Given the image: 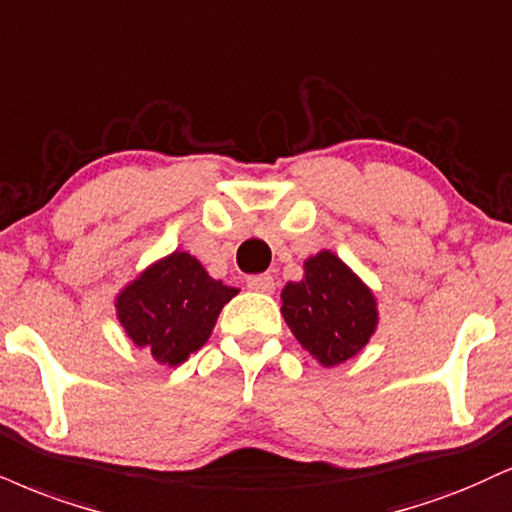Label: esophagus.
<instances>
[{"instance_id": "34e87169", "label": "esophagus", "mask_w": 512, "mask_h": 512, "mask_svg": "<svg viewBox=\"0 0 512 512\" xmlns=\"http://www.w3.org/2000/svg\"><path fill=\"white\" fill-rule=\"evenodd\" d=\"M248 288H250V291L272 295L274 288H276L274 276H272V274H255V276H248Z\"/></svg>"}]
</instances>
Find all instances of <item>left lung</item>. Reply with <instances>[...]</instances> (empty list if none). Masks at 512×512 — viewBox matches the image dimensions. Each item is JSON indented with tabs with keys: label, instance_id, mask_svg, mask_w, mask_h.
Here are the masks:
<instances>
[{
	"label": "left lung",
	"instance_id": "obj_1",
	"mask_svg": "<svg viewBox=\"0 0 512 512\" xmlns=\"http://www.w3.org/2000/svg\"><path fill=\"white\" fill-rule=\"evenodd\" d=\"M281 315L322 367H336L362 353L379 326L372 288L331 250L307 257L303 279L283 286Z\"/></svg>",
	"mask_w": 512,
	"mask_h": 512
}]
</instances>
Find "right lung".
Segmentation results:
<instances>
[{
    "label": "right lung",
    "instance_id": "add662e5",
    "mask_svg": "<svg viewBox=\"0 0 512 512\" xmlns=\"http://www.w3.org/2000/svg\"><path fill=\"white\" fill-rule=\"evenodd\" d=\"M238 288L212 279L197 257L174 250L152 262L116 293L123 334L152 360L178 367L212 336L217 317Z\"/></svg>",
    "mask_w": 512,
    "mask_h": 512
}]
</instances>
